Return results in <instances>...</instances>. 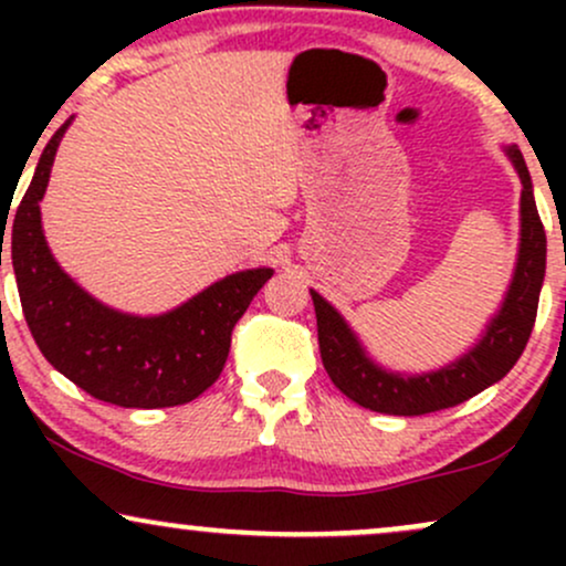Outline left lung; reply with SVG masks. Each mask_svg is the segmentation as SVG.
<instances>
[{
    "instance_id": "left-lung-1",
    "label": "left lung",
    "mask_w": 566,
    "mask_h": 566,
    "mask_svg": "<svg viewBox=\"0 0 566 566\" xmlns=\"http://www.w3.org/2000/svg\"><path fill=\"white\" fill-rule=\"evenodd\" d=\"M509 157L522 178V244H518L516 274L505 295L503 308L486 327L479 346L469 350L463 359L439 373L405 378L380 369L367 359L356 335L350 333L343 316L329 305L319 292H311L319 329V350L329 380L356 401L359 407L382 415H426L463 405L471 396L484 391L511 373L535 327L537 301L545 276V229L537 216L532 197L530 170L518 148H509Z\"/></svg>"
}]
</instances>
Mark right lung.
Masks as SVG:
<instances>
[{
	"label": "right lung",
	"mask_w": 566,
	"mask_h": 566,
	"mask_svg": "<svg viewBox=\"0 0 566 566\" xmlns=\"http://www.w3.org/2000/svg\"><path fill=\"white\" fill-rule=\"evenodd\" d=\"M66 127L69 122L44 146L10 223V258L25 324L44 359L95 399L138 409L186 405L220 378L233 324L274 271H239L170 314L146 319L97 303L50 255L39 218V201ZM8 216H0V244Z\"/></svg>",
	"instance_id": "obj_1"
}]
</instances>
